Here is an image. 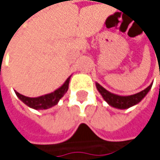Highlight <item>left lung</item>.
Listing matches in <instances>:
<instances>
[{"label":"left lung","instance_id":"left-lung-1","mask_svg":"<svg viewBox=\"0 0 160 160\" xmlns=\"http://www.w3.org/2000/svg\"><path fill=\"white\" fill-rule=\"evenodd\" d=\"M152 84L153 83H151L148 88L143 89L142 91L133 94V95H129V96H120V95L111 93L106 89H104L98 82H96V87L100 93V95L102 96V98L105 99V101H107V103L109 106L113 108H119V109H126L139 103L148 94V92L150 90Z\"/></svg>","mask_w":160,"mask_h":160}]
</instances>
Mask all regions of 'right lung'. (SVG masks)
<instances>
[{"mask_svg":"<svg viewBox=\"0 0 160 160\" xmlns=\"http://www.w3.org/2000/svg\"><path fill=\"white\" fill-rule=\"evenodd\" d=\"M71 80V76L66 80V81L63 83V85L61 86L59 89L54 90L52 93L40 96L37 98H30V97H26L24 95L20 94L19 92H17L14 90L17 97L21 99L24 104H26L28 107L34 108V109H47L57 105L59 100L64 96V94L67 92V90L69 89V82Z\"/></svg>","mask_w":160,"mask_h":160,"instance_id":"obj_1","label":"right lung"}]
</instances>
